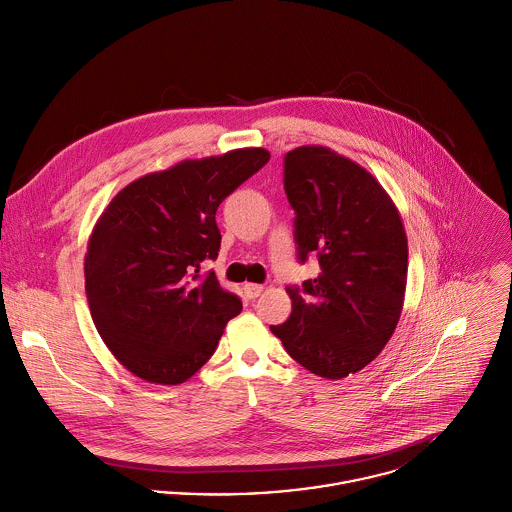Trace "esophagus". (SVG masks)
I'll use <instances>...</instances> for the list:
<instances>
[{"mask_svg":"<svg viewBox=\"0 0 512 512\" xmlns=\"http://www.w3.org/2000/svg\"><path fill=\"white\" fill-rule=\"evenodd\" d=\"M262 290H264V286L262 284H244V294L248 296V298H258L260 294H262Z\"/></svg>","mask_w":512,"mask_h":512,"instance_id":"obj_1","label":"esophagus"}]
</instances>
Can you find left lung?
I'll return each mask as SVG.
<instances>
[{
  "mask_svg": "<svg viewBox=\"0 0 512 512\" xmlns=\"http://www.w3.org/2000/svg\"><path fill=\"white\" fill-rule=\"evenodd\" d=\"M284 192L298 262L314 256L320 272L286 288L292 314L270 330L306 370L340 380L372 362L398 324L408 270L402 220L364 168L322 146L284 156Z\"/></svg>",
  "mask_w": 512,
  "mask_h": 512,
  "instance_id": "obj_1",
  "label": "left lung"
}]
</instances>
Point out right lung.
<instances>
[{
	"label": "right lung",
	"instance_id": "right-lung-1",
	"mask_svg": "<svg viewBox=\"0 0 512 512\" xmlns=\"http://www.w3.org/2000/svg\"><path fill=\"white\" fill-rule=\"evenodd\" d=\"M268 160L262 148L186 160L132 182L100 216L84 262L90 312L142 380H188L240 314V298L200 268L220 252L218 206Z\"/></svg>",
	"mask_w": 512,
	"mask_h": 512
}]
</instances>
